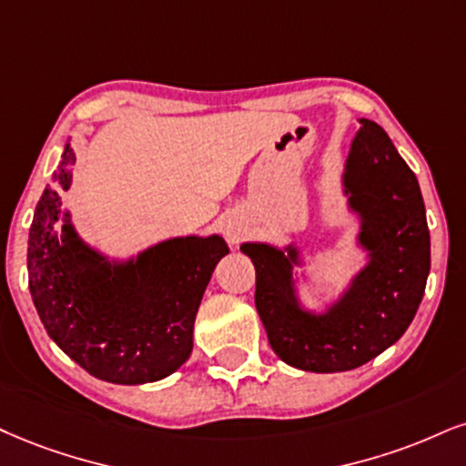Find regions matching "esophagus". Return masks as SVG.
I'll return each instance as SVG.
<instances>
[{
    "label": "esophagus",
    "mask_w": 466,
    "mask_h": 466,
    "mask_svg": "<svg viewBox=\"0 0 466 466\" xmlns=\"http://www.w3.org/2000/svg\"><path fill=\"white\" fill-rule=\"evenodd\" d=\"M227 235H228V238H231V239L238 238V233H235V231H227Z\"/></svg>",
    "instance_id": "1"
}]
</instances>
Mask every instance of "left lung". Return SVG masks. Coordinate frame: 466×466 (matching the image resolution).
Masks as SVG:
<instances>
[{"label":"left lung","instance_id":"left-lung-1","mask_svg":"<svg viewBox=\"0 0 466 466\" xmlns=\"http://www.w3.org/2000/svg\"><path fill=\"white\" fill-rule=\"evenodd\" d=\"M359 123L343 186L360 216L359 242L370 263L341 300L321 315L304 311L291 274L294 246L242 244L255 263V307L269 346L304 371H348L376 359L404 335L426 291L430 231L417 177L380 125Z\"/></svg>","mask_w":466,"mask_h":466}]
</instances>
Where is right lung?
<instances>
[{
  "instance_id": "add662e5",
  "label": "right lung",
  "mask_w": 466,
  "mask_h": 466,
  "mask_svg": "<svg viewBox=\"0 0 466 466\" xmlns=\"http://www.w3.org/2000/svg\"><path fill=\"white\" fill-rule=\"evenodd\" d=\"M75 153L65 148L27 239L30 294L47 335L90 376L162 380L192 354L198 304L228 248L220 235L175 238L125 263L88 248L62 216Z\"/></svg>"
}]
</instances>
